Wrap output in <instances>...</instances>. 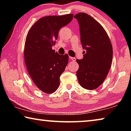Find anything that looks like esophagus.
Segmentation results:
<instances>
[{
  "mask_svg": "<svg viewBox=\"0 0 131 131\" xmlns=\"http://www.w3.org/2000/svg\"><path fill=\"white\" fill-rule=\"evenodd\" d=\"M70 59L72 61H76V59L75 58H74V57H70Z\"/></svg>",
  "mask_w": 131,
  "mask_h": 131,
  "instance_id": "1",
  "label": "esophagus"
}]
</instances>
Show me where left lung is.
<instances>
[{
	"instance_id": "1",
	"label": "left lung",
	"mask_w": 131,
	"mask_h": 131,
	"mask_svg": "<svg viewBox=\"0 0 131 131\" xmlns=\"http://www.w3.org/2000/svg\"><path fill=\"white\" fill-rule=\"evenodd\" d=\"M80 26L83 58L77 59L76 74L79 84L87 90H95L105 80L110 69L113 47L107 33L90 15L80 13L74 15Z\"/></svg>"
}]
</instances>
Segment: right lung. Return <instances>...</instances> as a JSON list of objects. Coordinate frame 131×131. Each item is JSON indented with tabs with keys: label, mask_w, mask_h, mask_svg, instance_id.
I'll return each mask as SVG.
<instances>
[{
	"label": "right lung",
	"mask_w": 131,
	"mask_h": 131,
	"mask_svg": "<svg viewBox=\"0 0 131 131\" xmlns=\"http://www.w3.org/2000/svg\"><path fill=\"white\" fill-rule=\"evenodd\" d=\"M73 18V14L42 17L30 28L26 36L24 52L26 69L37 87L46 94L58 89L61 75L68 63V55L59 54L52 47L59 30Z\"/></svg>",
	"instance_id": "obj_1"
}]
</instances>
